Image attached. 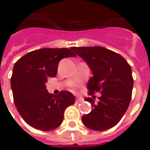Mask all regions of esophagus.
Masks as SVG:
<instances>
[{
  "instance_id": "34e87169",
  "label": "esophagus",
  "mask_w": 150,
  "mask_h": 150,
  "mask_svg": "<svg viewBox=\"0 0 150 150\" xmlns=\"http://www.w3.org/2000/svg\"><path fill=\"white\" fill-rule=\"evenodd\" d=\"M83 101V98L79 97L76 99V102H77V103H81Z\"/></svg>"
}]
</instances>
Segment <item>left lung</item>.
Returning <instances> with one entry per match:
<instances>
[{"instance_id": "left-lung-1", "label": "left lung", "mask_w": 150, "mask_h": 150, "mask_svg": "<svg viewBox=\"0 0 150 150\" xmlns=\"http://www.w3.org/2000/svg\"><path fill=\"white\" fill-rule=\"evenodd\" d=\"M84 59L93 76L88 83V95L101 94L97 104L93 98H86L92 110L82 116L88 129L107 130L117 125L128 109L132 98L133 78L132 69L122 56L101 46L72 47ZM93 98H95L93 96Z\"/></svg>"}]
</instances>
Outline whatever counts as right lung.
<instances>
[{"label":"right lung","mask_w":150,"mask_h":150,"mask_svg":"<svg viewBox=\"0 0 150 150\" xmlns=\"http://www.w3.org/2000/svg\"><path fill=\"white\" fill-rule=\"evenodd\" d=\"M71 50H36L15 62L11 77L15 106L25 121L34 129L50 131L58 128L66 108L75 104V96L71 92L62 91L54 96L46 86L47 78L57 74L61 59L76 56Z\"/></svg>","instance_id":"1"}]
</instances>
